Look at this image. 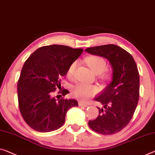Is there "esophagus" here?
<instances>
[{
	"instance_id": "1",
	"label": "esophagus",
	"mask_w": 155,
	"mask_h": 155,
	"mask_svg": "<svg viewBox=\"0 0 155 155\" xmlns=\"http://www.w3.org/2000/svg\"><path fill=\"white\" fill-rule=\"evenodd\" d=\"M79 105L80 106H83V107H87V105L88 104L86 103V102H82V101H80L79 102Z\"/></svg>"
}]
</instances>
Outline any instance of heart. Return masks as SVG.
<instances>
[{
	"instance_id": "b5f03b06",
	"label": "heart",
	"mask_w": 155,
	"mask_h": 155,
	"mask_svg": "<svg viewBox=\"0 0 155 155\" xmlns=\"http://www.w3.org/2000/svg\"><path fill=\"white\" fill-rule=\"evenodd\" d=\"M86 61L91 69L97 74H101L103 78H108L109 75L105 73H102L107 68L106 61L101 57L92 56L86 59ZM78 61H75L70 64L67 70V76L71 78L74 74L75 68L77 67ZM99 91L98 87L96 85H93L87 83H78L73 89V93L74 96L83 101L87 100Z\"/></svg>"
}]
</instances>
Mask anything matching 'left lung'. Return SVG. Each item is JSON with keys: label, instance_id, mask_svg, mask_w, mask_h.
<instances>
[{"label": "left lung", "instance_id": "1", "mask_svg": "<svg viewBox=\"0 0 155 155\" xmlns=\"http://www.w3.org/2000/svg\"><path fill=\"white\" fill-rule=\"evenodd\" d=\"M86 52L108 59L112 67V80L95 101L99 115L89 125L103 135L116 134L132 119L139 98V73L134 58L122 48L114 44L88 48Z\"/></svg>", "mask_w": 155, "mask_h": 155}]
</instances>
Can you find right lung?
I'll list each match as a JSON object with an SVG mask.
<instances>
[{"instance_id": "1", "label": "right lung", "mask_w": 155, "mask_h": 155, "mask_svg": "<svg viewBox=\"0 0 155 155\" xmlns=\"http://www.w3.org/2000/svg\"><path fill=\"white\" fill-rule=\"evenodd\" d=\"M82 48L63 45L42 46L23 64L18 81V107L25 123L39 132H49L65 123L66 112L78 106L74 99L56 100L53 93L61 89L60 78L66 75L70 64L82 53ZM59 93H69L63 89Z\"/></svg>"}]
</instances>
